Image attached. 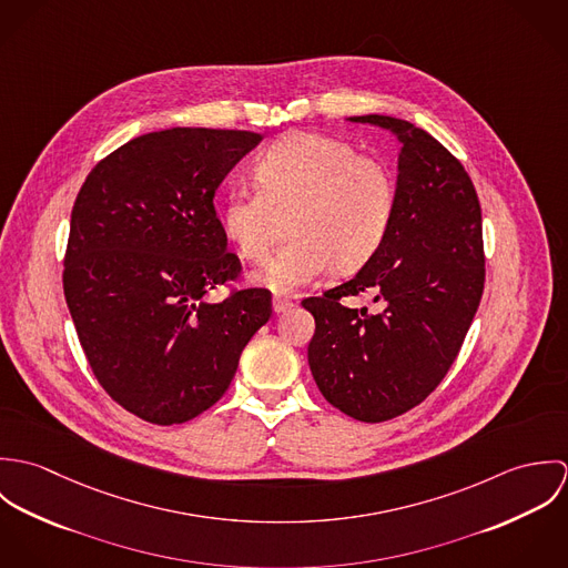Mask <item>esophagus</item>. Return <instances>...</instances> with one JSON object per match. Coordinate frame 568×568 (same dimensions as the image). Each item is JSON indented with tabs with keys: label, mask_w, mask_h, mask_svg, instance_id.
<instances>
[{
	"label": "esophagus",
	"mask_w": 568,
	"mask_h": 568,
	"mask_svg": "<svg viewBox=\"0 0 568 568\" xmlns=\"http://www.w3.org/2000/svg\"><path fill=\"white\" fill-rule=\"evenodd\" d=\"M291 308H293V302H291V300H284V297H275V300H273V313H275V315L288 313Z\"/></svg>",
	"instance_id": "obj_1"
}]
</instances>
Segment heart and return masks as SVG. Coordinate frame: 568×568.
<instances>
[{
  "mask_svg": "<svg viewBox=\"0 0 568 568\" xmlns=\"http://www.w3.org/2000/svg\"><path fill=\"white\" fill-rule=\"evenodd\" d=\"M257 181L236 185L223 205V230L241 257L262 262L293 214L284 244L255 280L291 293L324 277L336 264L356 271L383 246L396 214V179L389 165L361 155L349 142L293 133L266 149Z\"/></svg>",
  "mask_w": 568,
  "mask_h": 568,
  "instance_id": "1",
  "label": "heart"
}]
</instances>
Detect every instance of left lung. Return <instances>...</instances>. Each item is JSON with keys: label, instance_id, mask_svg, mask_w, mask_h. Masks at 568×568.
<instances>
[{"label": "left lung", "instance_id": "8db88e82", "mask_svg": "<svg viewBox=\"0 0 568 568\" xmlns=\"http://www.w3.org/2000/svg\"><path fill=\"white\" fill-rule=\"evenodd\" d=\"M349 122L389 131L398 144L396 214L376 255L345 284L308 297V365L325 400L361 422L419 405L455 363L484 295L481 205L459 160L433 135L389 115ZM376 292V316L343 296Z\"/></svg>", "mask_w": 568, "mask_h": 568}]
</instances>
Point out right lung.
Returning a JSON list of instances; mask_svg holds the SVG:
<instances>
[{
    "mask_svg": "<svg viewBox=\"0 0 568 568\" xmlns=\"http://www.w3.org/2000/svg\"><path fill=\"white\" fill-rule=\"evenodd\" d=\"M260 133L176 126L95 163L77 196L63 291L102 389L151 424H181L227 392L271 293L244 288L214 196Z\"/></svg>",
    "mask_w": 568,
    "mask_h": 568,
    "instance_id": "1",
    "label": "right lung"
}]
</instances>
